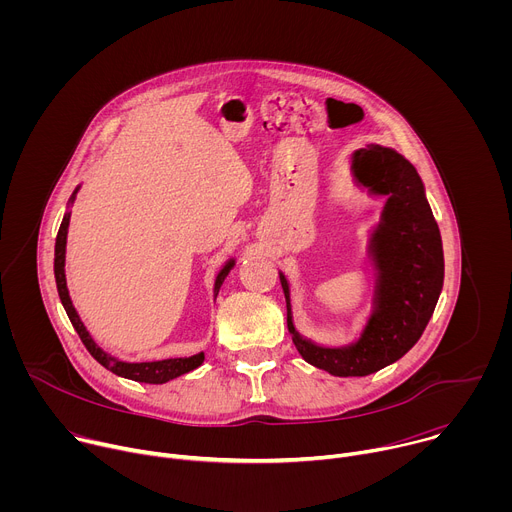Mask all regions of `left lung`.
<instances>
[{"instance_id":"obj_1","label":"left lung","mask_w":512,"mask_h":512,"mask_svg":"<svg viewBox=\"0 0 512 512\" xmlns=\"http://www.w3.org/2000/svg\"><path fill=\"white\" fill-rule=\"evenodd\" d=\"M352 174L371 194L387 196L369 245L377 267L375 310L360 338L338 348L306 340L294 328L289 283L279 273L291 340L306 362L336 377H367L411 350L444 285L442 235L417 170L395 150L371 143L352 154Z\"/></svg>"}]
</instances>
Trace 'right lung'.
Returning <instances> with one entry per match:
<instances>
[{
	"label": "right lung",
	"mask_w": 512,
	"mask_h": 512,
	"mask_svg": "<svg viewBox=\"0 0 512 512\" xmlns=\"http://www.w3.org/2000/svg\"><path fill=\"white\" fill-rule=\"evenodd\" d=\"M79 190V188H77ZM77 190L72 192L70 196V202L75 200L77 196ZM68 223H70V212L64 214L62 223H60V229H58V235H56V247H54V277H56V287H58V296H60V302L66 310V316L70 320V324L75 326L77 334L81 336L83 344L87 346V350L91 352V356L103 364V367L123 379H131V381H137V383H150V385H162V383H168L180 375H186L194 369H198L202 360H204V352H198L194 356H186V358H166V360H154V362H123L111 354H107L103 348H99L95 344V340L91 338V334L87 332L85 324L81 322L75 306H72L70 302V296H68V287H66V275H64V255H66V233H68ZM235 265V259L227 261V265L218 271L216 275V281H214V298L218 296V289H221L225 277L229 275V271L233 269Z\"/></svg>",
	"instance_id": "right-lung-1"
}]
</instances>
